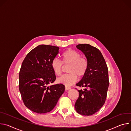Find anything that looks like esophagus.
Segmentation results:
<instances>
[{
    "instance_id": "esophagus-1",
    "label": "esophagus",
    "mask_w": 131,
    "mask_h": 131,
    "mask_svg": "<svg viewBox=\"0 0 131 131\" xmlns=\"http://www.w3.org/2000/svg\"><path fill=\"white\" fill-rule=\"evenodd\" d=\"M65 89H66V90H70L71 88H70V87H69V86H65Z\"/></svg>"
}]
</instances>
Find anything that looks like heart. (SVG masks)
Masks as SVG:
<instances>
[{"instance_id": "b5f03b06", "label": "heart", "mask_w": 131, "mask_h": 131, "mask_svg": "<svg viewBox=\"0 0 131 131\" xmlns=\"http://www.w3.org/2000/svg\"><path fill=\"white\" fill-rule=\"evenodd\" d=\"M62 62L57 58L53 59L51 63V67L54 73L59 76L62 70V63L69 64L68 72L57 79L58 83L66 86H70L75 83L79 78L83 77L86 73L88 68V61L85 58L73 49H69L64 51L62 54Z\"/></svg>"}]
</instances>
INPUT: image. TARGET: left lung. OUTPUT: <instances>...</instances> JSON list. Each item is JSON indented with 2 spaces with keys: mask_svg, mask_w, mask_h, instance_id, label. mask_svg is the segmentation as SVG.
I'll use <instances>...</instances> for the list:
<instances>
[{
  "mask_svg": "<svg viewBox=\"0 0 131 131\" xmlns=\"http://www.w3.org/2000/svg\"><path fill=\"white\" fill-rule=\"evenodd\" d=\"M76 47L85 54L88 68L76 84L85 89L78 90L79 97L74 106L78 113L89 116L97 112L105 103L109 84L108 67L102 53L97 48L86 43Z\"/></svg>",
  "mask_w": 131,
  "mask_h": 131,
  "instance_id": "1",
  "label": "left lung"
}]
</instances>
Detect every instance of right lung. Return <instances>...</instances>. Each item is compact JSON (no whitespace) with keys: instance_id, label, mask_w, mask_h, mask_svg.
I'll return each mask as SVG.
<instances>
[{"instance_id":"right-lung-1","label":"right lung","mask_w":131,"mask_h":131,"mask_svg":"<svg viewBox=\"0 0 131 131\" xmlns=\"http://www.w3.org/2000/svg\"><path fill=\"white\" fill-rule=\"evenodd\" d=\"M58 47L40 45L29 52L19 72V91L25 106L37 113L51 111L63 94L62 84L50 85L56 79L51 67Z\"/></svg>"}]
</instances>
